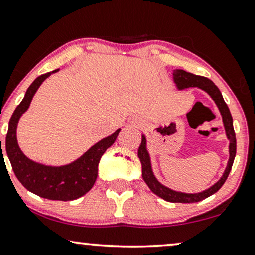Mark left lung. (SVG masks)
Returning a JSON list of instances; mask_svg holds the SVG:
<instances>
[{"instance_id": "1", "label": "left lung", "mask_w": 255, "mask_h": 255, "mask_svg": "<svg viewBox=\"0 0 255 255\" xmlns=\"http://www.w3.org/2000/svg\"><path fill=\"white\" fill-rule=\"evenodd\" d=\"M173 80L175 83L178 90H183L187 88H194L198 87L201 90L207 93L211 96L212 100L215 102L217 107L219 108L222 117V122H224L225 131H226V136L230 141V146H228V151H230V159H228L226 169H225L224 174L219 181L214 183L213 186H211L209 188L205 189V191L199 192V193H182L178 191H173V189L168 188V187L163 186L159 180L155 178L153 173V168H151V161L150 155L147 150V140L146 136L142 135V141H141L140 147L137 150V156L141 161V165H142V178L144 182L147 183V186L149 187V189L154 194L160 196L161 199L166 200L168 202H181V204H192V202H199L201 200H204L208 196L213 195L214 193H217L219 189L221 188L225 181L228 178V174H230L232 166H233L235 153H237V138H235V133L233 128V119H232L231 112L228 109V106L225 102L224 98H222L221 92L219 90L217 86L214 85L211 80L207 77L194 75V74L186 72L182 69H175L173 70Z\"/></svg>"}]
</instances>
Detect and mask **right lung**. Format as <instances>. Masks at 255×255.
<instances>
[{
  "label": "right lung",
  "mask_w": 255,
  "mask_h": 255,
  "mask_svg": "<svg viewBox=\"0 0 255 255\" xmlns=\"http://www.w3.org/2000/svg\"><path fill=\"white\" fill-rule=\"evenodd\" d=\"M56 72H59V69L38 76L29 86L23 100L16 107L9 121L8 133L5 137V150L16 178L29 192L44 199L69 201V200L79 199L92 189L98 178L100 159L105 151L115 142L121 129H118L109 136L102 138L94 146L90 147L82 156L68 165L57 167L46 166L35 162L25 156L18 147L17 137H16L17 124L22 114L27 112L30 106L38 87L48 76Z\"/></svg>",
  "instance_id": "1"
}]
</instances>
